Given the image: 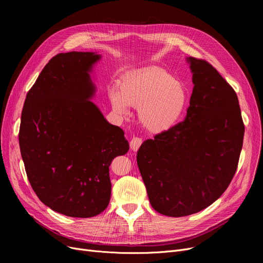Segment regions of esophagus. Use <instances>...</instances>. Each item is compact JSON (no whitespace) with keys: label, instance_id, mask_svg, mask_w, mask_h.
I'll use <instances>...</instances> for the list:
<instances>
[{"label":"esophagus","instance_id":"34e87169","mask_svg":"<svg viewBox=\"0 0 263 263\" xmlns=\"http://www.w3.org/2000/svg\"><path fill=\"white\" fill-rule=\"evenodd\" d=\"M142 143H143V140L140 139V137H133V139L131 140V142H130L131 150L134 151V153H136V151L139 150V148L141 147Z\"/></svg>","mask_w":263,"mask_h":263}]
</instances>
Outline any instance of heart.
Listing matches in <instances>:
<instances>
[{
    "mask_svg": "<svg viewBox=\"0 0 263 263\" xmlns=\"http://www.w3.org/2000/svg\"><path fill=\"white\" fill-rule=\"evenodd\" d=\"M115 112L127 114L129 106L140 107V119L151 133L174 129L189 105V92L181 82L161 68H150L124 79L119 90L110 89Z\"/></svg>",
    "mask_w": 263,
    "mask_h": 263,
    "instance_id": "b5f03b06",
    "label": "heart"
}]
</instances>
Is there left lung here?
I'll use <instances>...</instances> for the list:
<instances>
[{"label": "left lung", "mask_w": 263, "mask_h": 263, "mask_svg": "<svg viewBox=\"0 0 263 263\" xmlns=\"http://www.w3.org/2000/svg\"><path fill=\"white\" fill-rule=\"evenodd\" d=\"M186 62L194 87L184 121L145 141L136 157L151 205L172 217L197 213L220 197L244 137L236 91L208 62Z\"/></svg>", "instance_id": "8db88e82"}]
</instances>
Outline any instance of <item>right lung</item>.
<instances>
[{
    "instance_id": "right-lung-1",
    "label": "right lung",
    "mask_w": 263,
    "mask_h": 263,
    "mask_svg": "<svg viewBox=\"0 0 263 263\" xmlns=\"http://www.w3.org/2000/svg\"><path fill=\"white\" fill-rule=\"evenodd\" d=\"M101 55H55L26 95L19 145L29 181L55 212L91 217L110 198L108 167L128 153L124 132L110 124L93 98L90 72Z\"/></svg>"
}]
</instances>
